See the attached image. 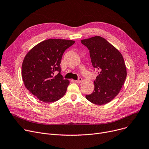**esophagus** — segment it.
<instances>
[{"label": "esophagus", "instance_id": "34e87169", "mask_svg": "<svg viewBox=\"0 0 149 149\" xmlns=\"http://www.w3.org/2000/svg\"><path fill=\"white\" fill-rule=\"evenodd\" d=\"M81 81H82V78H78V79L77 80H74V81L75 82V83H80V82H81Z\"/></svg>", "mask_w": 149, "mask_h": 149}]
</instances>
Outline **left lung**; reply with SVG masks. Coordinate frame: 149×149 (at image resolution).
Listing matches in <instances>:
<instances>
[{
  "instance_id": "1",
  "label": "left lung",
  "mask_w": 149,
  "mask_h": 149,
  "mask_svg": "<svg viewBox=\"0 0 149 149\" xmlns=\"http://www.w3.org/2000/svg\"><path fill=\"white\" fill-rule=\"evenodd\" d=\"M81 42L88 48L92 66L98 71L94 92L86 97L96 105L107 104L119 93L126 80L123 57L117 48L100 36L83 39Z\"/></svg>"
}]
</instances>
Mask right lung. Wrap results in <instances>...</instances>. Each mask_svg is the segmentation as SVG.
I'll list each match as a JSON object with an SVG mask.
<instances>
[{
	"label": "right lung",
	"instance_id": "1",
	"mask_svg": "<svg viewBox=\"0 0 149 149\" xmlns=\"http://www.w3.org/2000/svg\"><path fill=\"white\" fill-rule=\"evenodd\" d=\"M74 41L49 39L33 47L26 55L22 75L27 90L44 102H55L64 96L69 84L61 75L63 53Z\"/></svg>",
	"mask_w": 149,
	"mask_h": 149
}]
</instances>
